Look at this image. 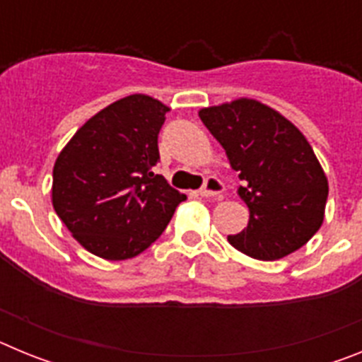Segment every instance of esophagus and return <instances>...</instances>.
I'll return each instance as SVG.
<instances>
[{
	"instance_id": "34e87169",
	"label": "esophagus",
	"mask_w": 362,
	"mask_h": 362,
	"mask_svg": "<svg viewBox=\"0 0 362 362\" xmlns=\"http://www.w3.org/2000/svg\"><path fill=\"white\" fill-rule=\"evenodd\" d=\"M223 192H225L223 181L212 175V177H206V181H204V185L199 190V196L206 197V199H219Z\"/></svg>"
}]
</instances>
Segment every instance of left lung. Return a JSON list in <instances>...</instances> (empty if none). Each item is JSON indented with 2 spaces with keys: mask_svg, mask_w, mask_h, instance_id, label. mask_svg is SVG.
Returning a JSON list of instances; mask_svg holds the SVG:
<instances>
[{
  "mask_svg": "<svg viewBox=\"0 0 362 362\" xmlns=\"http://www.w3.org/2000/svg\"><path fill=\"white\" fill-rule=\"evenodd\" d=\"M203 124L239 172L238 194L250 219L228 243L259 261L299 250L325 221L328 179L308 139L292 121L257 99L201 108Z\"/></svg>",
  "mask_w": 362,
  "mask_h": 362,
  "instance_id": "1",
  "label": "left lung"
}]
</instances>
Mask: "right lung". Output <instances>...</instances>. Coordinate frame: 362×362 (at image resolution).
I'll use <instances>...</instances> for the list:
<instances>
[{"label":"right lung","instance_id":"obj_1","mask_svg":"<svg viewBox=\"0 0 362 362\" xmlns=\"http://www.w3.org/2000/svg\"><path fill=\"white\" fill-rule=\"evenodd\" d=\"M168 110L146 94L117 99L86 121L57 156L52 206L90 254L107 261L136 257L187 199L152 172Z\"/></svg>","mask_w":362,"mask_h":362}]
</instances>
